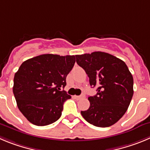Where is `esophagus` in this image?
<instances>
[{
  "instance_id": "esophagus-1",
  "label": "esophagus",
  "mask_w": 150,
  "mask_h": 150,
  "mask_svg": "<svg viewBox=\"0 0 150 150\" xmlns=\"http://www.w3.org/2000/svg\"><path fill=\"white\" fill-rule=\"evenodd\" d=\"M74 97H75V98L77 99V100H80L81 98H84L85 96L83 94H82V95H81V96H75Z\"/></svg>"
}]
</instances>
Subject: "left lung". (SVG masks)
<instances>
[{
    "label": "left lung",
    "instance_id": "left-lung-1",
    "mask_svg": "<svg viewBox=\"0 0 150 150\" xmlns=\"http://www.w3.org/2000/svg\"><path fill=\"white\" fill-rule=\"evenodd\" d=\"M76 62L83 69L97 94L90 96L89 108L81 111L89 124L108 127L121 119L133 96V78L122 60L109 53L94 52L75 55Z\"/></svg>",
    "mask_w": 150,
    "mask_h": 150
}]
</instances>
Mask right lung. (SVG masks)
Here are the masks:
<instances>
[{
  "label": "right lung",
  "mask_w": 150,
  "mask_h": 150,
  "mask_svg": "<svg viewBox=\"0 0 150 150\" xmlns=\"http://www.w3.org/2000/svg\"><path fill=\"white\" fill-rule=\"evenodd\" d=\"M75 63V55L44 54L25 61L14 77L13 93L26 119L36 126L58 121L63 105L71 98L64 90L66 78Z\"/></svg>",
  "instance_id": "1"
}]
</instances>
